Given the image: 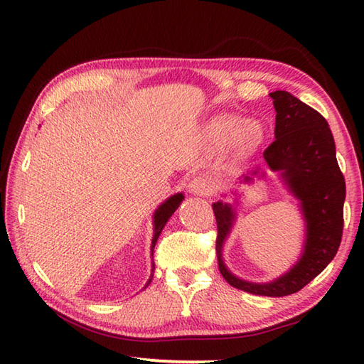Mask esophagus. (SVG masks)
<instances>
[{"instance_id":"1","label":"esophagus","mask_w":364,"mask_h":364,"mask_svg":"<svg viewBox=\"0 0 364 364\" xmlns=\"http://www.w3.org/2000/svg\"><path fill=\"white\" fill-rule=\"evenodd\" d=\"M215 191V183L208 176H196L189 183V192L196 196H213Z\"/></svg>"}]
</instances>
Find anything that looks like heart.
I'll return each mask as SVG.
<instances>
[{
  "label": "heart",
  "mask_w": 364,
  "mask_h": 364,
  "mask_svg": "<svg viewBox=\"0 0 364 364\" xmlns=\"http://www.w3.org/2000/svg\"><path fill=\"white\" fill-rule=\"evenodd\" d=\"M261 139V128L241 117L218 119L210 128V141L214 146L225 149L236 142L239 154H249L253 151L259 145Z\"/></svg>",
  "instance_id": "b5f03b06"
}]
</instances>
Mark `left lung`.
I'll list each match as a JSON object with an SVG mask.
<instances>
[{
    "instance_id": "8db88e82",
    "label": "left lung",
    "mask_w": 364,
    "mask_h": 364,
    "mask_svg": "<svg viewBox=\"0 0 364 364\" xmlns=\"http://www.w3.org/2000/svg\"><path fill=\"white\" fill-rule=\"evenodd\" d=\"M275 106V141L264 150L272 170H282L284 181L300 202L306 220V244L300 261L288 274L267 284L242 282L222 261V244L235 214L227 203H213L218 222L219 270L222 277L245 292L283 297L300 291L335 258L343 237L346 181L336 161L333 134L327 120L289 92L270 94ZM245 180H250L245 176Z\"/></svg>"
}]
</instances>
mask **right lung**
Returning a JSON list of instances; mask_svg holds the SVG:
<instances>
[{
	"instance_id": "1",
	"label": "right lung",
	"mask_w": 364,
	"mask_h": 364,
	"mask_svg": "<svg viewBox=\"0 0 364 364\" xmlns=\"http://www.w3.org/2000/svg\"><path fill=\"white\" fill-rule=\"evenodd\" d=\"M183 198H184L183 194H176L173 197H170L167 202L162 203L158 208V211L154 213V235H153V241H151V252L154 249V245H156V241H158V237L161 235L162 228H164V225L167 223L170 215H172L176 211V208L180 206Z\"/></svg>"
}]
</instances>
